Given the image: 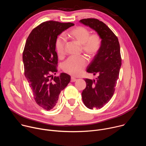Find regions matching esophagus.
Returning a JSON list of instances; mask_svg holds the SVG:
<instances>
[{
    "instance_id": "1",
    "label": "esophagus",
    "mask_w": 146,
    "mask_h": 146,
    "mask_svg": "<svg viewBox=\"0 0 146 146\" xmlns=\"http://www.w3.org/2000/svg\"><path fill=\"white\" fill-rule=\"evenodd\" d=\"M76 81H77L76 78H75L74 77H71V82H75Z\"/></svg>"
}]
</instances>
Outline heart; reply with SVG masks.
I'll use <instances>...</instances> for the list:
<instances>
[{
  "instance_id": "obj_1",
  "label": "heart",
  "mask_w": 146,
  "mask_h": 146,
  "mask_svg": "<svg viewBox=\"0 0 146 146\" xmlns=\"http://www.w3.org/2000/svg\"><path fill=\"white\" fill-rule=\"evenodd\" d=\"M90 31L85 27H77L68 33V37L80 45L82 52L92 58L99 51L102 40L98 33L90 35ZM66 41L63 36H59L55 41V49L58 56L62 57L65 54ZM87 65V60L84 56L70 57L63 64L65 72L72 76L80 75Z\"/></svg>"
}]
</instances>
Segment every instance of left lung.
Returning a JSON list of instances; mask_svg holds the SVG:
<instances>
[{
    "label": "left lung",
    "mask_w": 146,
    "mask_h": 146,
    "mask_svg": "<svg viewBox=\"0 0 146 146\" xmlns=\"http://www.w3.org/2000/svg\"><path fill=\"white\" fill-rule=\"evenodd\" d=\"M80 21L95 30L102 39L99 51L87 68L88 73L98 76L95 80L84 79L87 86L81 94L87 108L100 109L109 102L115 91L121 66L119 43L113 31L99 19L85 18Z\"/></svg>",
    "instance_id": "8db88e82"
}]
</instances>
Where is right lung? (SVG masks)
Segmentation results:
<instances>
[{
	"instance_id": "1",
	"label": "right lung",
	"mask_w": 146,
	"mask_h": 146,
	"mask_svg": "<svg viewBox=\"0 0 146 146\" xmlns=\"http://www.w3.org/2000/svg\"><path fill=\"white\" fill-rule=\"evenodd\" d=\"M74 25L54 21L44 22L34 28L26 41L23 59L24 73L37 105L46 110L53 109L59 95L68 86L70 76L58 72L55 41L62 32Z\"/></svg>"
}]
</instances>
